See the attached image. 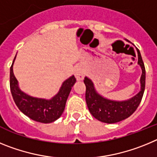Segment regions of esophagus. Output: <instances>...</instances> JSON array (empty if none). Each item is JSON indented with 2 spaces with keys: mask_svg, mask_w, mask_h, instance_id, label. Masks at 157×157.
I'll list each match as a JSON object with an SVG mask.
<instances>
[{
  "mask_svg": "<svg viewBox=\"0 0 157 157\" xmlns=\"http://www.w3.org/2000/svg\"><path fill=\"white\" fill-rule=\"evenodd\" d=\"M75 74L76 79H77L78 81H81V80H82L83 78H84V77H85L86 73L84 69H82V67H78V68L76 69Z\"/></svg>",
  "mask_w": 157,
  "mask_h": 157,
  "instance_id": "34e87169",
  "label": "esophagus"
}]
</instances>
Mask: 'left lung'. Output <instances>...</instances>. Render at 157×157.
Here are the masks:
<instances>
[{
  "label": "left lung",
  "instance_id": "1",
  "mask_svg": "<svg viewBox=\"0 0 157 157\" xmlns=\"http://www.w3.org/2000/svg\"><path fill=\"white\" fill-rule=\"evenodd\" d=\"M138 51V64L141 66V91L134 98L124 101H115L104 98L97 93L92 81L87 77L84 78L86 85V101L93 116L106 123H115L125 120L134 113L141 103L145 87V68L139 50Z\"/></svg>",
  "mask_w": 157,
  "mask_h": 157
}]
</instances>
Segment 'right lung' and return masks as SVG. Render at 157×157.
Segmentation results:
<instances>
[{"label":"right lung","mask_w":157,"mask_h":157,"mask_svg":"<svg viewBox=\"0 0 157 157\" xmlns=\"http://www.w3.org/2000/svg\"><path fill=\"white\" fill-rule=\"evenodd\" d=\"M14 60L10 67V90L14 101L19 110L30 119L39 123H49L59 119L64 110L71 87L76 82L75 76L72 75L63 82L59 93L51 100L33 98L19 90L12 69Z\"/></svg>","instance_id":"1"}]
</instances>
